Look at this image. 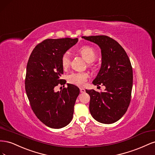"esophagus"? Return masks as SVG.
<instances>
[{
    "instance_id": "obj_1",
    "label": "esophagus",
    "mask_w": 155,
    "mask_h": 155,
    "mask_svg": "<svg viewBox=\"0 0 155 155\" xmlns=\"http://www.w3.org/2000/svg\"><path fill=\"white\" fill-rule=\"evenodd\" d=\"M79 89H80V92H81V93H85V88H80Z\"/></svg>"
}]
</instances>
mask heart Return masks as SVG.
<instances>
[{"mask_svg":"<svg viewBox=\"0 0 155 155\" xmlns=\"http://www.w3.org/2000/svg\"><path fill=\"white\" fill-rule=\"evenodd\" d=\"M78 51L88 63L94 61L96 58L95 50L91 46H83L78 50ZM70 63V55L68 52H65L61 57V64L64 68H67ZM89 75L87 72H72L67 77L68 83L78 87L84 86L86 84Z\"/></svg>","mask_w":155,"mask_h":155,"instance_id":"b5f03b06","label":"heart"}]
</instances>
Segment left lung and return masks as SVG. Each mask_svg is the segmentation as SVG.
<instances>
[{
	"mask_svg": "<svg viewBox=\"0 0 155 155\" xmlns=\"http://www.w3.org/2000/svg\"><path fill=\"white\" fill-rule=\"evenodd\" d=\"M82 38L100 46L101 65L94 85L105 86L104 92L86 90L91 97L89 110L92 116L102 124L118 121L127 110L133 87V68L125 50L118 42L106 35Z\"/></svg>",
	"mask_w": 155,
	"mask_h": 155,
	"instance_id": "obj_1",
	"label": "left lung"
}]
</instances>
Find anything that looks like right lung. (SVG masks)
<instances>
[{
	"instance_id": "add662e5",
	"label": "right lung",
	"mask_w": 155,
	"mask_h": 155,
	"mask_svg": "<svg viewBox=\"0 0 155 155\" xmlns=\"http://www.w3.org/2000/svg\"><path fill=\"white\" fill-rule=\"evenodd\" d=\"M78 38L48 39L33 50L26 67L25 89L31 109L41 122L53 129L67 126L73 118L74 107L79 94L78 87L67 84L60 92L54 87L64 85L61 57Z\"/></svg>"
}]
</instances>
